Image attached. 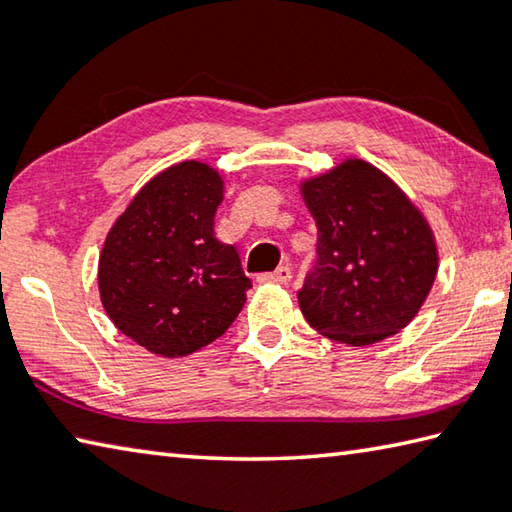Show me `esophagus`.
Returning a JSON list of instances; mask_svg holds the SVG:
<instances>
[{"instance_id": "obj_1", "label": "esophagus", "mask_w": 512, "mask_h": 512, "mask_svg": "<svg viewBox=\"0 0 512 512\" xmlns=\"http://www.w3.org/2000/svg\"><path fill=\"white\" fill-rule=\"evenodd\" d=\"M291 280V268L289 266H277L273 273H262L259 282H277V284H289Z\"/></svg>"}]
</instances>
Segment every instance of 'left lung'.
Instances as JSON below:
<instances>
[{
    "mask_svg": "<svg viewBox=\"0 0 512 512\" xmlns=\"http://www.w3.org/2000/svg\"><path fill=\"white\" fill-rule=\"evenodd\" d=\"M316 219V262L298 302L332 341L370 345L411 323L436 280L431 230L391 178L348 160L302 185Z\"/></svg>",
    "mask_w": 512,
    "mask_h": 512,
    "instance_id": "1",
    "label": "left lung"
}]
</instances>
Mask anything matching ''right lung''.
I'll use <instances>...</instances> for the list:
<instances>
[{
  "label": "right lung",
  "instance_id": "obj_1",
  "mask_svg": "<svg viewBox=\"0 0 512 512\" xmlns=\"http://www.w3.org/2000/svg\"><path fill=\"white\" fill-rule=\"evenodd\" d=\"M223 183L201 162L162 171L108 232L99 291L121 334L162 357L210 345L239 316L253 287L239 250L214 235Z\"/></svg>",
  "mask_w": 512,
  "mask_h": 512
}]
</instances>
